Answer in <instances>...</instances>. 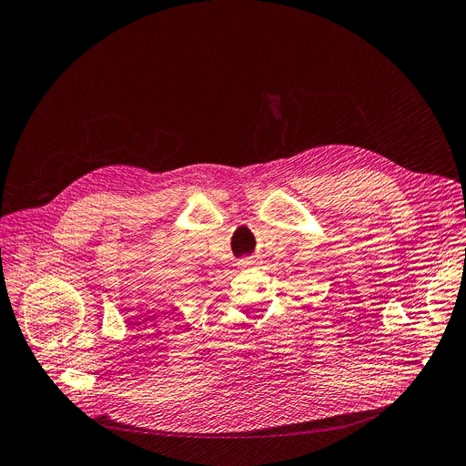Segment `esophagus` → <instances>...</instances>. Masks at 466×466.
<instances>
[{"label":"esophagus","instance_id":"34e87169","mask_svg":"<svg viewBox=\"0 0 466 466\" xmlns=\"http://www.w3.org/2000/svg\"><path fill=\"white\" fill-rule=\"evenodd\" d=\"M249 264H253V262H249V260H247V258H245V260H241V262H239V266H249Z\"/></svg>","mask_w":466,"mask_h":466}]
</instances>
